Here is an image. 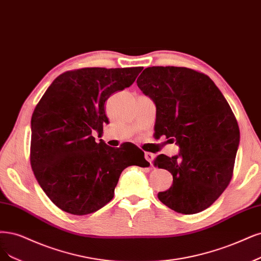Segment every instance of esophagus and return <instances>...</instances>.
I'll return each mask as SVG.
<instances>
[{
	"instance_id": "esophagus-1",
	"label": "esophagus",
	"mask_w": 261,
	"mask_h": 261,
	"mask_svg": "<svg viewBox=\"0 0 261 261\" xmlns=\"http://www.w3.org/2000/svg\"><path fill=\"white\" fill-rule=\"evenodd\" d=\"M145 159L151 164L152 161H153V159H154V155L152 154V153H150V152H146V153H145Z\"/></svg>"
}]
</instances>
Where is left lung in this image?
I'll return each mask as SVG.
<instances>
[{"mask_svg": "<svg viewBox=\"0 0 261 261\" xmlns=\"http://www.w3.org/2000/svg\"><path fill=\"white\" fill-rule=\"evenodd\" d=\"M156 107L155 132L176 142L179 153L160 154L153 164L173 175L159 200L177 213H200L231 180L240 143L234 114L213 81L184 67H149L137 79Z\"/></svg>", "mask_w": 261, "mask_h": 261, "instance_id": "1", "label": "left lung"}]
</instances>
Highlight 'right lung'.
<instances>
[{"label":"right lung","instance_id":"obj_1","mask_svg":"<svg viewBox=\"0 0 261 261\" xmlns=\"http://www.w3.org/2000/svg\"><path fill=\"white\" fill-rule=\"evenodd\" d=\"M142 69L68 71L54 80L35 107L32 170L43 191L64 212L82 216L100 210L113 199L125 168L149 165L143 152L140 160L129 158L126 147L114 149L101 139L96 142L92 134L102 133L103 123H108L106 100L129 87Z\"/></svg>","mask_w":261,"mask_h":261}]
</instances>
